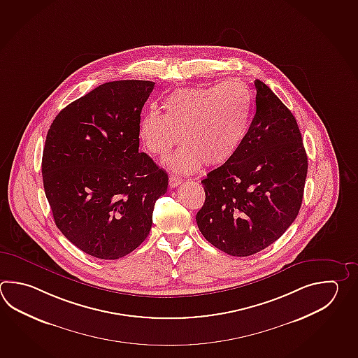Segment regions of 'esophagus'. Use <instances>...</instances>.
I'll return each instance as SVG.
<instances>
[{
  "label": "esophagus",
  "mask_w": 358,
  "mask_h": 358,
  "mask_svg": "<svg viewBox=\"0 0 358 358\" xmlns=\"http://www.w3.org/2000/svg\"><path fill=\"white\" fill-rule=\"evenodd\" d=\"M181 182H182V178L176 177V176H169V187L171 189H175Z\"/></svg>",
  "instance_id": "34e87169"
}]
</instances>
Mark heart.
Wrapping results in <instances>:
<instances>
[{
    "instance_id": "obj_1",
    "label": "heart",
    "mask_w": 358,
    "mask_h": 358,
    "mask_svg": "<svg viewBox=\"0 0 358 358\" xmlns=\"http://www.w3.org/2000/svg\"><path fill=\"white\" fill-rule=\"evenodd\" d=\"M166 113L150 110L140 118V141L149 153L166 157L171 169L190 173L203 163L218 167L231 161L246 138L252 108L248 88L238 81L177 89L163 102Z\"/></svg>"
}]
</instances>
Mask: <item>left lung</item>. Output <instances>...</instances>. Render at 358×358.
<instances>
[{
    "label": "left lung",
    "mask_w": 358,
    "mask_h": 358,
    "mask_svg": "<svg viewBox=\"0 0 358 358\" xmlns=\"http://www.w3.org/2000/svg\"><path fill=\"white\" fill-rule=\"evenodd\" d=\"M256 113L231 161L201 181L197 227L213 246L250 256L285 234L302 204L307 155L299 124L263 81L255 80Z\"/></svg>",
    "instance_id": "1"
}]
</instances>
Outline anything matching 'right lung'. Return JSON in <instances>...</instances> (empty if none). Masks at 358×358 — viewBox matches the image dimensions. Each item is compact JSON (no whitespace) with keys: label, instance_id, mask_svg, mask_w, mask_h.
<instances>
[{"label":"right lung","instance_id":"right-lung-1","mask_svg":"<svg viewBox=\"0 0 358 358\" xmlns=\"http://www.w3.org/2000/svg\"><path fill=\"white\" fill-rule=\"evenodd\" d=\"M153 81H110L70 103L45 138L42 175L55 223L90 256L115 260L144 242L168 175L139 152Z\"/></svg>","mask_w":358,"mask_h":358}]
</instances>
